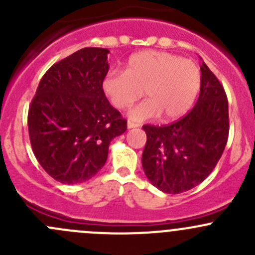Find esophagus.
<instances>
[{
    "mask_svg": "<svg viewBox=\"0 0 255 255\" xmlns=\"http://www.w3.org/2000/svg\"><path fill=\"white\" fill-rule=\"evenodd\" d=\"M127 127L129 128H135V127H139V125H138V123H134V122H132V121H128L127 122Z\"/></svg>",
    "mask_w": 255,
    "mask_h": 255,
    "instance_id": "obj_1",
    "label": "esophagus"
}]
</instances>
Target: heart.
I'll use <instances>...</instances> for the list:
<instances>
[{
  "mask_svg": "<svg viewBox=\"0 0 255 255\" xmlns=\"http://www.w3.org/2000/svg\"><path fill=\"white\" fill-rule=\"evenodd\" d=\"M201 85L199 66L166 51L135 53L126 64L125 71L111 70L102 80V90L118 110H127L143 96L148 100L130 110L134 122L156 118H176L189 111Z\"/></svg>",
  "mask_w": 255,
  "mask_h": 255,
  "instance_id": "heart-1",
  "label": "heart"
}]
</instances>
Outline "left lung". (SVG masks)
<instances>
[{"label": "left lung", "mask_w": 255, "mask_h": 255, "mask_svg": "<svg viewBox=\"0 0 255 255\" xmlns=\"http://www.w3.org/2000/svg\"><path fill=\"white\" fill-rule=\"evenodd\" d=\"M200 69V96L191 111L170 125L143 126V170L149 181L166 194H181L201 184L227 144V95L204 61Z\"/></svg>", "instance_id": "8db88e82"}]
</instances>
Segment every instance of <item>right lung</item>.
Listing matches in <instances>:
<instances>
[{"label": "right lung", "mask_w": 255, "mask_h": 255, "mask_svg": "<svg viewBox=\"0 0 255 255\" xmlns=\"http://www.w3.org/2000/svg\"><path fill=\"white\" fill-rule=\"evenodd\" d=\"M106 48H84L44 74L28 111L33 153L56 181L73 185L96 175L113 138L127 121L102 90L109 73Z\"/></svg>", "instance_id": "right-lung-1"}]
</instances>
